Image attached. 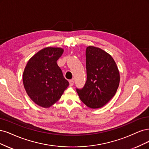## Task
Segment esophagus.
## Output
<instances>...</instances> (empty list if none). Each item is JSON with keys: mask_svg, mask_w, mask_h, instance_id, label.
<instances>
[{"mask_svg": "<svg viewBox=\"0 0 149 149\" xmlns=\"http://www.w3.org/2000/svg\"><path fill=\"white\" fill-rule=\"evenodd\" d=\"M74 84V80H69V85H70V87H72V86H73Z\"/></svg>", "mask_w": 149, "mask_h": 149, "instance_id": "34e87169", "label": "esophagus"}]
</instances>
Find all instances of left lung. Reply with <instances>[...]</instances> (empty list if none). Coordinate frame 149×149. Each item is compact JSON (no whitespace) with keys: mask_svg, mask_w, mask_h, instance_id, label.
Masks as SVG:
<instances>
[{"mask_svg":"<svg viewBox=\"0 0 149 149\" xmlns=\"http://www.w3.org/2000/svg\"><path fill=\"white\" fill-rule=\"evenodd\" d=\"M87 81L82 88H76L79 98L90 108L103 107L116 93L120 77L116 62L103 49L94 46L86 49Z\"/></svg>","mask_w":149,"mask_h":149,"instance_id":"left-lung-1","label":"left lung"}]
</instances>
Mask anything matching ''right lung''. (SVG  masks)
Instances as JSON below:
<instances>
[{
	"label": "right lung",
	"mask_w": 149,
	"mask_h": 149,
	"mask_svg": "<svg viewBox=\"0 0 149 149\" xmlns=\"http://www.w3.org/2000/svg\"><path fill=\"white\" fill-rule=\"evenodd\" d=\"M64 49L47 47L38 51L28 61L23 75L26 92L33 102L49 108L58 101L69 85L57 61Z\"/></svg>",
	"instance_id": "1"
}]
</instances>
